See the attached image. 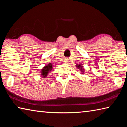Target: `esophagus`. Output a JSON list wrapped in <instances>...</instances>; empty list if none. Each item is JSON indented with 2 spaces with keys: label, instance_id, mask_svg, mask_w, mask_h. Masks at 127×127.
Listing matches in <instances>:
<instances>
[{
  "label": "esophagus",
  "instance_id": "esophagus-1",
  "mask_svg": "<svg viewBox=\"0 0 127 127\" xmlns=\"http://www.w3.org/2000/svg\"><path fill=\"white\" fill-rule=\"evenodd\" d=\"M68 62H69V59H65V63H68Z\"/></svg>",
  "mask_w": 127,
  "mask_h": 127
}]
</instances>
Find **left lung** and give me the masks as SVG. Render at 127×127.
Masks as SVG:
<instances>
[{"label": "left lung", "mask_w": 127, "mask_h": 127, "mask_svg": "<svg viewBox=\"0 0 127 127\" xmlns=\"http://www.w3.org/2000/svg\"><path fill=\"white\" fill-rule=\"evenodd\" d=\"M76 67H77V68H80L81 70V71H82V73H84V72L83 71V69H82V66H81L80 65H79V64L78 65V64H77V65H76Z\"/></svg>", "instance_id": "left-lung-1"}]
</instances>
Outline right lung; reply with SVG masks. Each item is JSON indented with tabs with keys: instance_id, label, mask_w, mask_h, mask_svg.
<instances>
[{
	"instance_id": "add662e5",
	"label": "right lung",
	"mask_w": 127,
	"mask_h": 127,
	"mask_svg": "<svg viewBox=\"0 0 127 127\" xmlns=\"http://www.w3.org/2000/svg\"><path fill=\"white\" fill-rule=\"evenodd\" d=\"M53 69V65L51 63H49L48 65L45 66V67L42 69L41 71V76H42L43 78H45L47 75L48 74V73L49 72H51V70Z\"/></svg>"
}]
</instances>
